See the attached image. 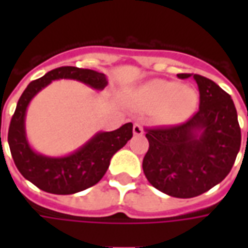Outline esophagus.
<instances>
[{"mask_svg":"<svg viewBox=\"0 0 248 248\" xmlns=\"http://www.w3.org/2000/svg\"><path fill=\"white\" fill-rule=\"evenodd\" d=\"M133 133H134L135 135H142L143 134V126H142L140 122L134 124V126H133Z\"/></svg>","mask_w":248,"mask_h":248,"instance_id":"1","label":"esophagus"}]
</instances>
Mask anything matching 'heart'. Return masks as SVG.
<instances>
[{"label": "heart", "mask_w": 248, "mask_h": 248, "mask_svg": "<svg viewBox=\"0 0 248 248\" xmlns=\"http://www.w3.org/2000/svg\"><path fill=\"white\" fill-rule=\"evenodd\" d=\"M140 103L147 108H158L166 124H179L188 118L197 108L198 95L191 87L166 79L147 82L140 90Z\"/></svg>", "instance_id": "heart-1"}]
</instances>
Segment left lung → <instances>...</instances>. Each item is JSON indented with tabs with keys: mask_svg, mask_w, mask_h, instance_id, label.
Returning <instances> with one entry per match:
<instances>
[{
	"mask_svg": "<svg viewBox=\"0 0 248 248\" xmlns=\"http://www.w3.org/2000/svg\"><path fill=\"white\" fill-rule=\"evenodd\" d=\"M192 77L199 89V110L185 124L146 129L143 158L147 181L170 197L194 198L229 175L240 149V127L230 94L206 77Z\"/></svg>",
	"mask_w": 248,
	"mask_h": 248,
	"instance_id": "8db88e82",
	"label": "left lung"
}]
</instances>
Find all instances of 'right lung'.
Returning a JSON list of instances; mask_svg holds the SVG:
<instances>
[{"label": "right lung", "instance_id": "right-lung-1", "mask_svg": "<svg viewBox=\"0 0 248 248\" xmlns=\"http://www.w3.org/2000/svg\"><path fill=\"white\" fill-rule=\"evenodd\" d=\"M54 79H76L95 90L108 85L103 73L74 66H62L30 82L19 97L9 126L8 142L18 171L28 181L50 194L67 195L97 185L108 171L111 156L133 137V124H124L114 131L97 133L81 149L60 158L46 156L30 147L25 133L26 108L37 93Z\"/></svg>", "mask_w": 248, "mask_h": 248}]
</instances>
